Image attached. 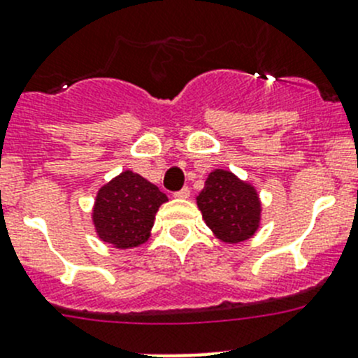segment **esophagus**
I'll return each mask as SVG.
<instances>
[{"instance_id":"esophagus-1","label":"esophagus","mask_w":358,"mask_h":358,"mask_svg":"<svg viewBox=\"0 0 358 358\" xmlns=\"http://www.w3.org/2000/svg\"><path fill=\"white\" fill-rule=\"evenodd\" d=\"M190 196V189L189 187H183L182 190H178V192H175V197H180V199H187V197Z\"/></svg>"}]
</instances>
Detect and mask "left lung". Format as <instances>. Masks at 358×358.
<instances>
[{
	"label": "left lung",
	"mask_w": 358,
	"mask_h": 358,
	"mask_svg": "<svg viewBox=\"0 0 358 358\" xmlns=\"http://www.w3.org/2000/svg\"><path fill=\"white\" fill-rule=\"evenodd\" d=\"M197 206L208 227L224 243L246 241L259 229V194L231 171L215 169L208 175Z\"/></svg>",
	"instance_id": "left-lung-1"
}]
</instances>
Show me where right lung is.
Returning a JSON list of instances; mask_svg holds the SVG:
<instances>
[{
    "label": "right lung",
    "mask_w": 358,
    "mask_h": 358,
    "mask_svg": "<svg viewBox=\"0 0 358 358\" xmlns=\"http://www.w3.org/2000/svg\"><path fill=\"white\" fill-rule=\"evenodd\" d=\"M168 197L154 183L124 171L103 185L96 197L92 222L99 238L115 248H133L150 236L155 213Z\"/></svg>",
    "instance_id": "add662e5"
}]
</instances>
